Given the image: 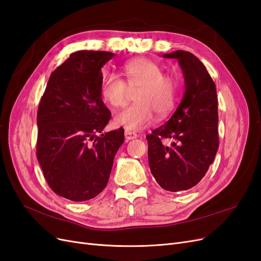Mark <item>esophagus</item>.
<instances>
[{"label": "esophagus", "instance_id": "obj_1", "mask_svg": "<svg viewBox=\"0 0 261 261\" xmlns=\"http://www.w3.org/2000/svg\"><path fill=\"white\" fill-rule=\"evenodd\" d=\"M124 136H125V139H126V140H132V139H135V138L138 137V135H137V134H136L135 132L127 130V129L125 130Z\"/></svg>", "mask_w": 261, "mask_h": 261}]
</instances>
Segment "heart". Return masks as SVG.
<instances>
[{
  "label": "heart",
  "instance_id": "heart-1",
  "mask_svg": "<svg viewBox=\"0 0 261 261\" xmlns=\"http://www.w3.org/2000/svg\"><path fill=\"white\" fill-rule=\"evenodd\" d=\"M123 80L107 73L101 77L100 97L112 108H122L128 100L129 91L137 90L136 102L116 114L114 123L127 130H140L154 122V112L163 117L174 108L177 100L178 83L170 74H163V67L150 59L139 58L124 63Z\"/></svg>",
  "mask_w": 261,
  "mask_h": 261
}]
</instances>
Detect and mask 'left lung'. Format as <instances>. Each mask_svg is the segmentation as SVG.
Masks as SVG:
<instances>
[{
	"label": "left lung",
	"mask_w": 261,
	"mask_h": 261,
	"mask_svg": "<svg viewBox=\"0 0 261 261\" xmlns=\"http://www.w3.org/2000/svg\"><path fill=\"white\" fill-rule=\"evenodd\" d=\"M163 58L176 59L185 92L170 120L147 135L148 161L163 189L180 192L194 187L206 174L219 148L216 84L194 54L177 50ZM171 139V146L162 140Z\"/></svg>",
	"instance_id": "left-lung-1"
}]
</instances>
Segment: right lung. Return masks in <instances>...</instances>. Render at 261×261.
<instances>
[{
	"label": "right lung",
	"mask_w": 261,
	"mask_h": 261,
	"mask_svg": "<svg viewBox=\"0 0 261 261\" xmlns=\"http://www.w3.org/2000/svg\"><path fill=\"white\" fill-rule=\"evenodd\" d=\"M78 51L51 74L37 113V158L52 191L85 201L106 188L124 143L121 127L101 136L111 118L99 92L101 68L114 57Z\"/></svg>",
	"instance_id": "obj_1"
}]
</instances>
